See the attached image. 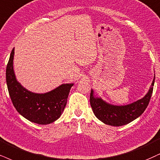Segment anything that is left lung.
Here are the masks:
<instances>
[{
  "label": "left lung",
  "instance_id": "left-lung-1",
  "mask_svg": "<svg viewBox=\"0 0 160 160\" xmlns=\"http://www.w3.org/2000/svg\"><path fill=\"white\" fill-rule=\"evenodd\" d=\"M155 77L149 91L145 97L125 106H114L104 102L101 98H95L91 90L90 105L94 114L100 121L112 126H122L133 121L143 113L148 105L153 90Z\"/></svg>",
  "mask_w": 160,
  "mask_h": 160
}]
</instances>
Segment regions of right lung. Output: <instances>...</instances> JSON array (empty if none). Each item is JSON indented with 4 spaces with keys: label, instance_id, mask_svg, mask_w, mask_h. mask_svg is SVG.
<instances>
[{
    "label": "right lung",
    "instance_id": "obj_1",
    "mask_svg": "<svg viewBox=\"0 0 160 160\" xmlns=\"http://www.w3.org/2000/svg\"><path fill=\"white\" fill-rule=\"evenodd\" d=\"M14 49L12 50L6 70L8 91L14 107L29 121L47 125L60 117L66 106L72 84H62L44 94L34 93L23 88L17 82L13 71Z\"/></svg>",
    "mask_w": 160,
    "mask_h": 160
}]
</instances>
